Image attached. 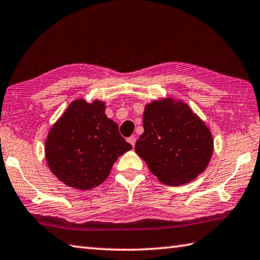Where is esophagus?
<instances>
[{"label": "esophagus", "mask_w": 260, "mask_h": 260, "mask_svg": "<svg viewBox=\"0 0 260 260\" xmlns=\"http://www.w3.org/2000/svg\"><path fill=\"white\" fill-rule=\"evenodd\" d=\"M127 141H128V142L132 144V146H135V142H136V138L135 136H129L128 139H127Z\"/></svg>", "instance_id": "34e87169"}]
</instances>
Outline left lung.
<instances>
[{
  "label": "left lung",
  "mask_w": 260,
  "mask_h": 260,
  "mask_svg": "<svg viewBox=\"0 0 260 260\" xmlns=\"http://www.w3.org/2000/svg\"><path fill=\"white\" fill-rule=\"evenodd\" d=\"M135 151L159 181L180 186L204 172L213 152L211 132L186 103L172 99L148 104Z\"/></svg>",
  "instance_id": "obj_1"
}]
</instances>
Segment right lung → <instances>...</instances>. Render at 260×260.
<instances>
[{"instance_id": "obj_1", "label": "right lung", "mask_w": 260, "mask_h": 260, "mask_svg": "<svg viewBox=\"0 0 260 260\" xmlns=\"http://www.w3.org/2000/svg\"><path fill=\"white\" fill-rule=\"evenodd\" d=\"M104 111L100 101H74L48 134V165L70 187L88 190L99 186L118 157L132 149Z\"/></svg>"}]
</instances>
